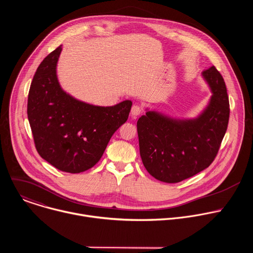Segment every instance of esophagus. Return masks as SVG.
Wrapping results in <instances>:
<instances>
[{"mask_svg":"<svg viewBox=\"0 0 253 253\" xmlns=\"http://www.w3.org/2000/svg\"><path fill=\"white\" fill-rule=\"evenodd\" d=\"M142 113V108L139 105H134L131 109V115L132 116H138Z\"/></svg>","mask_w":253,"mask_h":253,"instance_id":"obj_1","label":"esophagus"}]
</instances>
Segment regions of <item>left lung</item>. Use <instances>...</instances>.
<instances>
[{"mask_svg": "<svg viewBox=\"0 0 253 253\" xmlns=\"http://www.w3.org/2000/svg\"><path fill=\"white\" fill-rule=\"evenodd\" d=\"M202 77L212 96L194 119H173L147 110L137 121L140 156L157 180L177 183L207 168L218 153L227 130L229 101L225 82L214 66Z\"/></svg>", "mask_w": 253, "mask_h": 253, "instance_id": "1", "label": "left lung"}]
</instances>
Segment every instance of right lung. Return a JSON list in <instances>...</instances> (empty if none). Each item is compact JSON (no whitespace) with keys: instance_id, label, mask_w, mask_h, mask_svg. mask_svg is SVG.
<instances>
[{"instance_id":"1","label":"right lung","mask_w":253,"mask_h":253,"mask_svg":"<svg viewBox=\"0 0 253 253\" xmlns=\"http://www.w3.org/2000/svg\"><path fill=\"white\" fill-rule=\"evenodd\" d=\"M61 51L59 46L36 71L27 113L40 156L61 171L80 173L100 160L112 135L127 121L132 102L102 107L67 94L56 72Z\"/></svg>"}]
</instances>
